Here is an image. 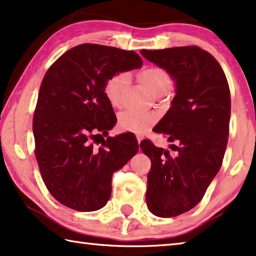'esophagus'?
I'll use <instances>...</instances> for the list:
<instances>
[{"mask_svg": "<svg viewBox=\"0 0 256 256\" xmlns=\"http://www.w3.org/2000/svg\"><path fill=\"white\" fill-rule=\"evenodd\" d=\"M136 139H138V142H139V144H140V142H141V140H142V136H136Z\"/></svg>", "mask_w": 256, "mask_h": 256, "instance_id": "34e87169", "label": "esophagus"}]
</instances>
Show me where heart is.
I'll use <instances>...</instances> for the list:
<instances>
[{
	"label": "heart",
	"instance_id": "1",
	"mask_svg": "<svg viewBox=\"0 0 256 256\" xmlns=\"http://www.w3.org/2000/svg\"><path fill=\"white\" fill-rule=\"evenodd\" d=\"M139 78L154 96L163 94L171 86V78L168 72L160 67H148L139 72ZM130 80L128 72H117L107 80L104 84V96L112 107H118L122 94ZM155 117L150 114L136 112L132 110L122 112L118 115V126L123 131L141 134L152 126Z\"/></svg>",
	"mask_w": 256,
	"mask_h": 256
}]
</instances>
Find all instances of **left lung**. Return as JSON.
Segmentation results:
<instances>
[{"mask_svg": "<svg viewBox=\"0 0 256 256\" xmlns=\"http://www.w3.org/2000/svg\"><path fill=\"white\" fill-rule=\"evenodd\" d=\"M176 84L171 107L154 132L168 136L170 149L140 144L152 160L146 202L150 212L173 218L202 200L220 170L229 136L230 91L224 72L198 46L141 50Z\"/></svg>", "mask_w": 256, "mask_h": 256, "instance_id": "left-lung-1", "label": "left lung"}]
</instances>
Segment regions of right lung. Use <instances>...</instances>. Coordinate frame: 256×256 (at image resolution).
I'll use <instances>...</instances> for the list:
<instances>
[{
  "label": "right lung",
  "mask_w": 256,
  "mask_h": 256,
  "mask_svg": "<svg viewBox=\"0 0 256 256\" xmlns=\"http://www.w3.org/2000/svg\"><path fill=\"white\" fill-rule=\"evenodd\" d=\"M141 66L134 51L84 43L64 52L44 76L33 120L35 156L48 190L67 208H102L112 173L139 150L128 133L108 136L99 148L93 142L117 120L104 96L107 80Z\"/></svg>",
  "instance_id": "obj_1"
}]
</instances>
